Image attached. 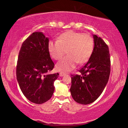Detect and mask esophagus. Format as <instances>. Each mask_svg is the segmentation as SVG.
<instances>
[{"label":"esophagus","mask_w":128,"mask_h":128,"mask_svg":"<svg viewBox=\"0 0 128 128\" xmlns=\"http://www.w3.org/2000/svg\"><path fill=\"white\" fill-rule=\"evenodd\" d=\"M65 74H66V73H64V72H62L59 73V76H60V77L64 76V75H65Z\"/></svg>","instance_id":"34e87169"}]
</instances>
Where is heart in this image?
Masks as SVG:
<instances>
[{
  "instance_id": "heart-1",
  "label": "heart",
  "mask_w": 128,
  "mask_h": 128,
  "mask_svg": "<svg viewBox=\"0 0 128 128\" xmlns=\"http://www.w3.org/2000/svg\"><path fill=\"white\" fill-rule=\"evenodd\" d=\"M93 47V38L90 35L70 30L62 33L57 41L49 42L48 51L52 58L59 60L67 50L69 55L59 61L56 66L59 71L69 72L78 63L86 62L92 55Z\"/></svg>"
}]
</instances>
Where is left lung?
<instances>
[{
	"label": "left lung",
	"mask_w": 128,
	"mask_h": 128,
	"mask_svg": "<svg viewBox=\"0 0 128 128\" xmlns=\"http://www.w3.org/2000/svg\"><path fill=\"white\" fill-rule=\"evenodd\" d=\"M93 38L94 49L88 62L79 70L80 74L71 76V95L76 102L83 105L93 102L100 96L111 70L108 45L96 35Z\"/></svg>",
	"instance_id": "8db88e82"
}]
</instances>
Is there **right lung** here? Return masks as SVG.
<instances>
[{
  "instance_id": "right-lung-1",
  "label": "right lung",
  "mask_w": 128,
  "mask_h": 128,
  "mask_svg": "<svg viewBox=\"0 0 128 128\" xmlns=\"http://www.w3.org/2000/svg\"><path fill=\"white\" fill-rule=\"evenodd\" d=\"M49 39L42 32H34L22 44L17 60V80L30 101L41 104L48 101L55 90L59 73L50 74L54 63L48 51Z\"/></svg>"
}]
</instances>
